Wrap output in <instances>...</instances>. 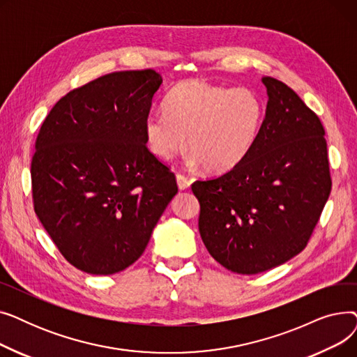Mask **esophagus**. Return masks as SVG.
<instances>
[{
  "label": "esophagus",
  "instance_id": "1",
  "mask_svg": "<svg viewBox=\"0 0 357 357\" xmlns=\"http://www.w3.org/2000/svg\"><path fill=\"white\" fill-rule=\"evenodd\" d=\"M176 183H178V188H179L181 191H185V190L190 188L191 181H190L188 178H186V176L178 174V175H176Z\"/></svg>",
  "mask_w": 357,
  "mask_h": 357
}]
</instances>
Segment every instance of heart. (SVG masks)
I'll list each match as a JSON object with an SVG mask.
<instances>
[{"label": "heart", "instance_id": "1", "mask_svg": "<svg viewBox=\"0 0 357 357\" xmlns=\"http://www.w3.org/2000/svg\"><path fill=\"white\" fill-rule=\"evenodd\" d=\"M265 120V105L249 88L186 79L167 93L165 109H152L143 130L150 152L162 160L190 149L186 162L226 172L245 159Z\"/></svg>", "mask_w": 357, "mask_h": 357}]
</instances>
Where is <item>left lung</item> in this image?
I'll list each match as a JSON object with an SVG mask.
<instances>
[{
  "instance_id": "left-lung-1",
  "label": "left lung",
  "mask_w": 357,
  "mask_h": 357,
  "mask_svg": "<svg viewBox=\"0 0 357 357\" xmlns=\"http://www.w3.org/2000/svg\"><path fill=\"white\" fill-rule=\"evenodd\" d=\"M268 105L249 155L229 172L192 183L198 229L226 269L255 275L301 253L331 191L326 131L295 91L264 77Z\"/></svg>"
}]
</instances>
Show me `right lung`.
Here are the masks:
<instances>
[{
    "mask_svg": "<svg viewBox=\"0 0 357 357\" xmlns=\"http://www.w3.org/2000/svg\"><path fill=\"white\" fill-rule=\"evenodd\" d=\"M162 85L153 69L112 72L50 109L31 160L34 211L70 265L124 271L143 255L178 192L146 147L144 119Z\"/></svg>",
    "mask_w": 357,
    "mask_h": 357,
    "instance_id": "1",
    "label": "right lung"
}]
</instances>
